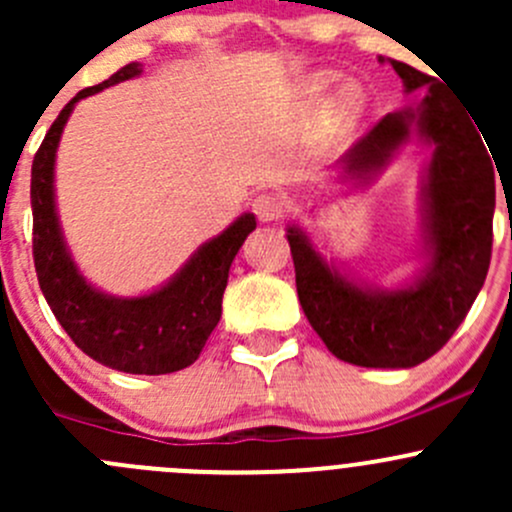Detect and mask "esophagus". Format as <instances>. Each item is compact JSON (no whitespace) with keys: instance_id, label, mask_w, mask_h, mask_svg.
<instances>
[{"instance_id":"34e87169","label":"esophagus","mask_w":512,"mask_h":512,"mask_svg":"<svg viewBox=\"0 0 512 512\" xmlns=\"http://www.w3.org/2000/svg\"><path fill=\"white\" fill-rule=\"evenodd\" d=\"M252 210L262 223H275V220L285 218L287 203L277 193H260L252 200Z\"/></svg>"}]
</instances>
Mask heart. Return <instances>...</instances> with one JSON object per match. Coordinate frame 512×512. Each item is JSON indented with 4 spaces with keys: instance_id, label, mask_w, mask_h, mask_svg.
<instances>
[{
    "instance_id": "b5f03b06",
    "label": "heart",
    "mask_w": 512,
    "mask_h": 512,
    "mask_svg": "<svg viewBox=\"0 0 512 512\" xmlns=\"http://www.w3.org/2000/svg\"><path fill=\"white\" fill-rule=\"evenodd\" d=\"M344 101H347V106L354 108L359 106V94H356V89H352V86H349V89H344Z\"/></svg>"
}]
</instances>
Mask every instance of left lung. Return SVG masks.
Masks as SVG:
<instances>
[{
	"instance_id": "obj_1",
	"label": "left lung",
	"mask_w": 512,
	"mask_h": 512,
	"mask_svg": "<svg viewBox=\"0 0 512 512\" xmlns=\"http://www.w3.org/2000/svg\"><path fill=\"white\" fill-rule=\"evenodd\" d=\"M406 94L428 86L416 108L386 113L344 156L359 183L384 170L416 128L431 143L423 178L426 267L401 289L356 285L329 265L297 225L287 227L299 304L337 359L369 369H411L466 319L490 265L495 178L483 138L433 76L391 61ZM493 156V153H490Z\"/></svg>"
}]
</instances>
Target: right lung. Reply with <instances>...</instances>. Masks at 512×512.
<instances>
[{
  "label": "right lung",
  "mask_w": 512,
  "mask_h": 512,
  "mask_svg": "<svg viewBox=\"0 0 512 512\" xmlns=\"http://www.w3.org/2000/svg\"><path fill=\"white\" fill-rule=\"evenodd\" d=\"M138 74L141 64H126L103 84L79 91L51 123L32 163V247L41 292L76 347L108 369L156 376L185 369L203 352L223 314L232 260L257 223L252 213L240 215L218 237L198 247L170 282L143 297H113L84 280L71 260L56 215V148L81 98Z\"/></svg>",
  "instance_id": "obj_1"
}]
</instances>
